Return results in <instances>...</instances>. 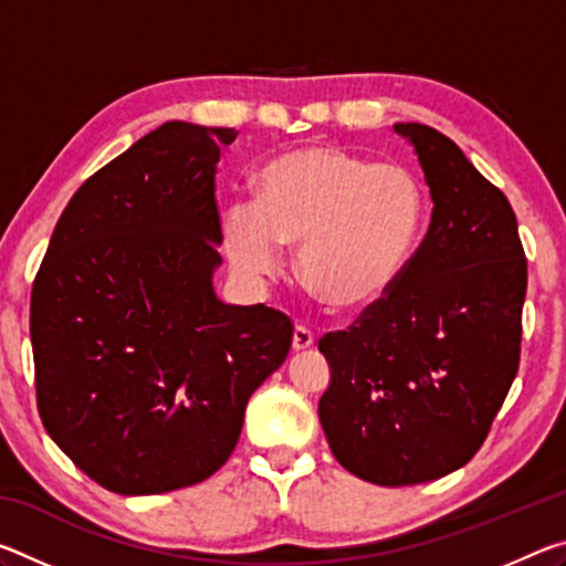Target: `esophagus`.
<instances>
[{
	"label": "esophagus",
	"mask_w": 566,
	"mask_h": 566,
	"mask_svg": "<svg viewBox=\"0 0 566 566\" xmlns=\"http://www.w3.org/2000/svg\"><path fill=\"white\" fill-rule=\"evenodd\" d=\"M314 344V334L306 329V327H296L294 329V334H292V349L294 352H304V349H310Z\"/></svg>",
	"instance_id": "obj_1"
}]
</instances>
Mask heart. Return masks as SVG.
Listing matches in <instances>:
<instances>
[{
    "instance_id": "1",
    "label": "heart",
    "mask_w": 566,
    "mask_h": 566,
    "mask_svg": "<svg viewBox=\"0 0 566 566\" xmlns=\"http://www.w3.org/2000/svg\"><path fill=\"white\" fill-rule=\"evenodd\" d=\"M424 222L409 169L310 145L274 157L252 205L224 214V252L247 280H270L300 249V280L334 312H361L395 290Z\"/></svg>"
}]
</instances>
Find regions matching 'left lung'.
Instances as JSON below:
<instances>
[{
  "label": "left lung",
  "instance_id": "obj_1",
  "mask_svg": "<svg viewBox=\"0 0 566 566\" xmlns=\"http://www.w3.org/2000/svg\"><path fill=\"white\" fill-rule=\"evenodd\" d=\"M424 171L432 222L385 300L319 339V421L364 482H432L476 454L520 367L526 260L506 197L452 139L395 124Z\"/></svg>",
  "mask_w": 566,
  "mask_h": 566
}]
</instances>
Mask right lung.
Returning <instances> with one entry per match:
<instances>
[{"instance_id": "obj_1", "label": "right lung", "mask_w": 566, "mask_h": 566, "mask_svg": "<svg viewBox=\"0 0 566 566\" xmlns=\"http://www.w3.org/2000/svg\"><path fill=\"white\" fill-rule=\"evenodd\" d=\"M234 129L165 122L76 189L36 272V407L56 447L124 496L205 482L292 322L214 292V175Z\"/></svg>"}]
</instances>
